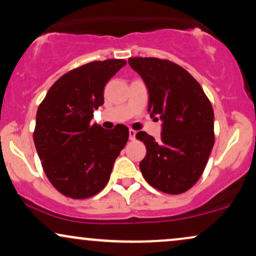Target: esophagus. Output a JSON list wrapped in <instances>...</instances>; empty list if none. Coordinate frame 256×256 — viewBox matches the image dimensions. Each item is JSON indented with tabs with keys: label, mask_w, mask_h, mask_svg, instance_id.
Here are the masks:
<instances>
[{
	"label": "esophagus",
	"mask_w": 256,
	"mask_h": 256,
	"mask_svg": "<svg viewBox=\"0 0 256 256\" xmlns=\"http://www.w3.org/2000/svg\"><path fill=\"white\" fill-rule=\"evenodd\" d=\"M128 138H130V140H136V131L134 130H128Z\"/></svg>",
	"instance_id": "1"
}]
</instances>
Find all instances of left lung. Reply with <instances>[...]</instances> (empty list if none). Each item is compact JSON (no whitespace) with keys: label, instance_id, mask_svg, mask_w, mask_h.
Segmentation results:
<instances>
[{"label":"left lung","instance_id":"obj_1","mask_svg":"<svg viewBox=\"0 0 256 256\" xmlns=\"http://www.w3.org/2000/svg\"><path fill=\"white\" fill-rule=\"evenodd\" d=\"M128 64L146 83L150 116L162 122L160 140L144 131L136 134L146 146L140 163L142 174L161 192H186L202 176L214 148L210 100L196 78L173 62L134 57L128 58Z\"/></svg>","mask_w":256,"mask_h":256}]
</instances>
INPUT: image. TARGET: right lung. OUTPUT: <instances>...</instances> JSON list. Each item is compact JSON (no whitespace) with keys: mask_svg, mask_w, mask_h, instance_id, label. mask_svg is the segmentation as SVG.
<instances>
[{"mask_svg":"<svg viewBox=\"0 0 256 256\" xmlns=\"http://www.w3.org/2000/svg\"><path fill=\"white\" fill-rule=\"evenodd\" d=\"M125 64L106 60L76 68L58 78L39 104L33 134L36 152L50 182L69 198L100 192L128 140L125 125L104 130L92 122L94 110L104 104V86Z\"/></svg>","mask_w":256,"mask_h":256,"instance_id":"obj_1","label":"right lung"}]
</instances>
